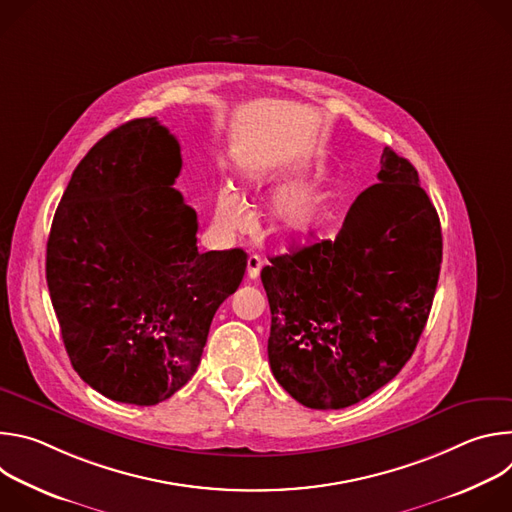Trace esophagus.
Wrapping results in <instances>:
<instances>
[{
    "instance_id": "34e87169",
    "label": "esophagus",
    "mask_w": 512,
    "mask_h": 512,
    "mask_svg": "<svg viewBox=\"0 0 512 512\" xmlns=\"http://www.w3.org/2000/svg\"><path fill=\"white\" fill-rule=\"evenodd\" d=\"M261 265H263V261H261L257 255H251V257L247 259V279H249V281H253V279L259 277Z\"/></svg>"
}]
</instances>
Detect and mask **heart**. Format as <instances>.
<instances>
[{
	"label": "heart",
	"mask_w": 512,
	"mask_h": 512,
	"mask_svg": "<svg viewBox=\"0 0 512 512\" xmlns=\"http://www.w3.org/2000/svg\"><path fill=\"white\" fill-rule=\"evenodd\" d=\"M322 216L324 196L310 184H294L281 190L269 208L271 229L283 237L312 233ZM214 225L225 235H235L249 225V206L233 186H223L216 192Z\"/></svg>",
	"instance_id": "1"
}]
</instances>
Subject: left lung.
I'll use <instances>...</instances> for the list:
<instances>
[{
	"label": "left lung",
	"mask_w": 512,
	"mask_h": 512,
	"mask_svg": "<svg viewBox=\"0 0 512 512\" xmlns=\"http://www.w3.org/2000/svg\"><path fill=\"white\" fill-rule=\"evenodd\" d=\"M336 239L271 257L267 354L277 383L310 409H342L387 385L425 328L442 227L417 170L383 150Z\"/></svg>",
	"instance_id": "left-lung-1"
}]
</instances>
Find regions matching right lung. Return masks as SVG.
I'll list each match as a JSON object with an SVG mask.
<instances>
[{
  "label": "right lung",
  "instance_id": "add662e5",
  "mask_svg": "<svg viewBox=\"0 0 512 512\" xmlns=\"http://www.w3.org/2000/svg\"><path fill=\"white\" fill-rule=\"evenodd\" d=\"M180 170L168 127L127 121L72 172L52 221L46 281L72 369L119 403L156 405L190 381L245 275L243 249L198 253Z\"/></svg>",
  "mask_w": 512,
  "mask_h": 512
}]
</instances>
